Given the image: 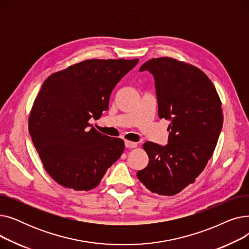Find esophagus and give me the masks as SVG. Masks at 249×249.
<instances>
[{
    "instance_id": "34e87169",
    "label": "esophagus",
    "mask_w": 249,
    "mask_h": 249,
    "mask_svg": "<svg viewBox=\"0 0 249 249\" xmlns=\"http://www.w3.org/2000/svg\"><path fill=\"white\" fill-rule=\"evenodd\" d=\"M136 146H137V143L136 142L125 140V147H127V148H135Z\"/></svg>"
}]
</instances>
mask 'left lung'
<instances>
[{"label": "left lung", "mask_w": 249, "mask_h": 249, "mask_svg": "<svg viewBox=\"0 0 249 249\" xmlns=\"http://www.w3.org/2000/svg\"><path fill=\"white\" fill-rule=\"evenodd\" d=\"M154 78L159 117L171 121L167 144H143L149 158L137 178L152 193L173 196L203 172L223 125L221 101L209 77L199 69L172 57L153 58L139 71Z\"/></svg>", "instance_id": "obj_1"}]
</instances>
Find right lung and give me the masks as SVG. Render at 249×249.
Returning <instances> with one entry per match:
<instances>
[{"label": "right lung", "instance_id": "add662e5", "mask_svg": "<svg viewBox=\"0 0 249 249\" xmlns=\"http://www.w3.org/2000/svg\"><path fill=\"white\" fill-rule=\"evenodd\" d=\"M139 59H89L44 81L29 117V133L45 171L75 191L96 188L121 156L124 141L89 123L109 108L113 89Z\"/></svg>", "mask_w": 249, "mask_h": 249}]
</instances>
